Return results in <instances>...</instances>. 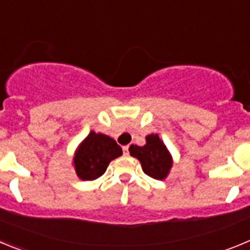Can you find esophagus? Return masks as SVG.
I'll return each mask as SVG.
<instances>
[{"mask_svg": "<svg viewBox=\"0 0 250 250\" xmlns=\"http://www.w3.org/2000/svg\"><path fill=\"white\" fill-rule=\"evenodd\" d=\"M123 150H124V155H129V146H127V145L123 146Z\"/></svg>", "mask_w": 250, "mask_h": 250, "instance_id": "esophagus-1", "label": "esophagus"}]
</instances>
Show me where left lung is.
<instances>
[{
	"label": "left lung",
	"mask_w": 250,
	"mask_h": 250,
	"mask_svg": "<svg viewBox=\"0 0 250 250\" xmlns=\"http://www.w3.org/2000/svg\"><path fill=\"white\" fill-rule=\"evenodd\" d=\"M145 140L144 146L130 145V155L140 161L141 169L146 175L156 180H164L173 167V156L158 134H150Z\"/></svg>",
	"instance_id": "left-lung-1"
}]
</instances>
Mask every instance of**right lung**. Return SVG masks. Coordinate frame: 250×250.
Returning a JSON list of instances; mask_svg holds the SVG:
<instances>
[{
    "instance_id": "1",
    "label": "right lung",
    "mask_w": 250,
    "mask_h": 250,
    "mask_svg": "<svg viewBox=\"0 0 250 250\" xmlns=\"http://www.w3.org/2000/svg\"><path fill=\"white\" fill-rule=\"evenodd\" d=\"M123 155V149L116 141L101 132L90 131L81 141L74 154L72 165L81 180L100 178L109 167L110 161Z\"/></svg>"
}]
</instances>
